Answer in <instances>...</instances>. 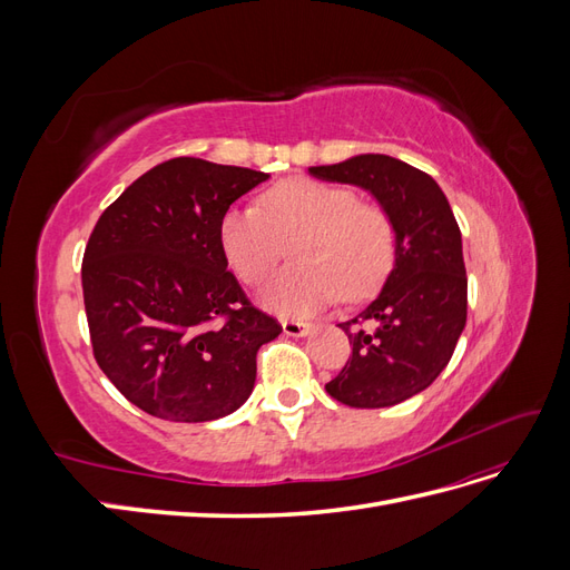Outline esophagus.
Segmentation results:
<instances>
[{
    "instance_id": "1",
    "label": "esophagus",
    "mask_w": 570,
    "mask_h": 570,
    "mask_svg": "<svg viewBox=\"0 0 570 570\" xmlns=\"http://www.w3.org/2000/svg\"><path fill=\"white\" fill-rule=\"evenodd\" d=\"M283 331L289 337H304V335H308V333L314 331V325L312 323H304V321H289V318H285L283 321Z\"/></svg>"
}]
</instances>
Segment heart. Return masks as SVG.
Instances as JSON below:
<instances>
[{
  "instance_id": "heart-1",
  "label": "heart",
  "mask_w": 570,
  "mask_h": 570,
  "mask_svg": "<svg viewBox=\"0 0 570 570\" xmlns=\"http://www.w3.org/2000/svg\"><path fill=\"white\" fill-rule=\"evenodd\" d=\"M218 239L230 268L247 285L262 283L292 243L297 264L262 289L275 314L306 316L344 299H361L385 281L394 262V226L383 206L354 189L316 178H285L264 189L258 206H230Z\"/></svg>"
}]
</instances>
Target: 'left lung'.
I'll return each mask as SVG.
<instances>
[{
	"label": "left lung",
	"mask_w": 570,
	"mask_h": 570,
	"mask_svg": "<svg viewBox=\"0 0 570 570\" xmlns=\"http://www.w3.org/2000/svg\"><path fill=\"white\" fill-rule=\"evenodd\" d=\"M308 174L368 189L394 226V268L364 312L340 323L352 354L325 385L354 409L394 406L423 392L450 364L465 325L461 230L440 185L385 154H361Z\"/></svg>",
	"instance_id": "obj_1"
}]
</instances>
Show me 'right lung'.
I'll return each instance as SVG.
<instances>
[{"label": "right lung", "instance_id": "right-lung-1", "mask_svg": "<svg viewBox=\"0 0 570 570\" xmlns=\"http://www.w3.org/2000/svg\"><path fill=\"white\" fill-rule=\"evenodd\" d=\"M268 174L195 157L149 168L105 214L82 256L92 354L149 416L204 423L247 402L256 352L283 333L228 271L218 226Z\"/></svg>", "mask_w": 570, "mask_h": 570}]
</instances>
